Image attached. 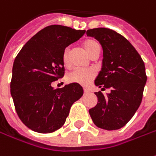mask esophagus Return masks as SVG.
Listing matches in <instances>:
<instances>
[{"label":"esophagus","instance_id":"esophagus-1","mask_svg":"<svg viewBox=\"0 0 156 156\" xmlns=\"http://www.w3.org/2000/svg\"><path fill=\"white\" fill-rule=\"evenodd\" d=\"M83 91H84V93H88V92H90V90L87 88H84L83 89Z\"/></svg>","mask_w":156,"mask_h":156}]
</instances>
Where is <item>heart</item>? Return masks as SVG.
Here are the masks:
<instances>
[{"mask_svg": "<svg viewBox=\"0 0 156 156\" xmlns=\"http://www.w3.org/2000/svg\"><path fill=\"white\" fill-rule=\"evenodd\" d=\"M83 46L85 51L88 53L90 56H91L96 51H100L99 43L95 40L90 39L85 41L83 43ZM69 49L66 48L62 56L63 64L66 67L70 66V56H69ZM96 73L94 70L91 69H76L73 71L67 76V79L71 83H79L81 85H87L90 83V81L94 78Z\"/></svg>", "mask_w": 156, "mask_h": 156, "instance_id": "heart-1", "label": "heart"}]
</instances>
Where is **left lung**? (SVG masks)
Here are the masks:
<instances>
[{"label": "left lung", "instance_id": "1", "mask_svg": "<svg viewBox=\"0 0 156 156\" xmlns=\"http://www.w3.org/2000/svg\"><path fill=\"white\" fill-rule=\"evenodd\" d=\"M87 36L94 37L103 47V61L95 79L101 90L110 89L105 96L95 92L97 105L89 110L96 126L115 130L126 124L142 103L147 76L144 62L130 42L109 28L89 29Z\"/></svg>", "mask_w": 156, "mask_h": 156}]
</instances>
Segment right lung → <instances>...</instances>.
I'll return each mask as SVG.
<instances>
[{"label": "right lung", "instance_id": "obj_1", "mask_svg": "<svg viewBox=\"0 0 156 156\" xmlns=\"http://www.w3.org/2000/svg\"><path fill=\"white\" fill-rule=\"evenodd\" d=\"M85 30L51 25L38 32L16 56L10 83L11 96L20 119L30 129L51 133L61 128L74 102L83 94L79 83L54 89L52 82L65 73V49Z\"/></svg>", "mask_w": 156, "mask_h": 156}]
</instances>
